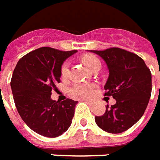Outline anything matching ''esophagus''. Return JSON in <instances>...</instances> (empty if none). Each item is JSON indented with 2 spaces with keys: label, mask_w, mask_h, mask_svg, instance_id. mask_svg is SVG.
Listing matches in <instances>:
<instances>
[{
  "label": "esophagus",
  "mask_w": 160,
  "mask_h": 160,
  "mask_svg": "<svg viewBox=\"0 0 160 160\" xmlns=\"http://www.w3.org/2000/svg\"><path fill=\"white\" fill-rule=\"evenodd\" d=\"M82 101H84V102H86L88 105H92L93 104H94V102L92 101H88V100H86V99H82Z\"/></svg>",
  "instance_id": "obj_1"
}]
</instances>
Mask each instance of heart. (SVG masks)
<instances>
[{
    "instance_id": "1",
    "label": "heart",
    "mask_w": 160,
    "mask_h": 160,
    "mask_svg": "<svg viewBox=\"0 0 160 160\" xmlns=\"http://www.w3.org/2000/svg\"><path fill=\"white\" fill-rule=\"evenodd\" d=\"M82 60L87 67L92 70L96 65H101L99 59L94 55H86L82 58ZM60 74L63 78H66L69 74V64L68 61L64 62L60 68ZM96 85L88 83H75L69 89V93L74 97L89 98L94 94Z\"/></svg>"
}]
</instances>
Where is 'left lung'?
<instances>
[{"label":"left lung","instance_id":"left-lung-1","mask_svg":"<svg viewBox=\"0 0 160 160\" xmlns=\"http://www.w3.org/2000/svg\"><path fill=\"white\" fill-rule=\"evenodd\" d=\"M100 55L109 69L105 85V96H113L116 103L95 121L102 130L121 133L142 118L151 95V72L142 58L118 47L105 51H89Z\"/></svg>","mask_w":160,"mask_h":160}]
</instances>
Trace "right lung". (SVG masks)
<instances>
[{
  "mask_svg": "<svg viewBox=\"0 0 160 160\" xmlns=\"http://www.w3.org/2000/svg\"><path fill=\"white\" fill-rule=\"evenodd\" d=\"M76 52L41 47L21 58L13 72L10 87L17 110L23 122L43 137H59L71 125L78 101H53L51 92L60 82L64 61Z\"/></svg>",
  "mask_w": 160,
  "mask_h": 160,
  "instance_id": "obj_1",
  "label": "right lung"
}]
</instances>
